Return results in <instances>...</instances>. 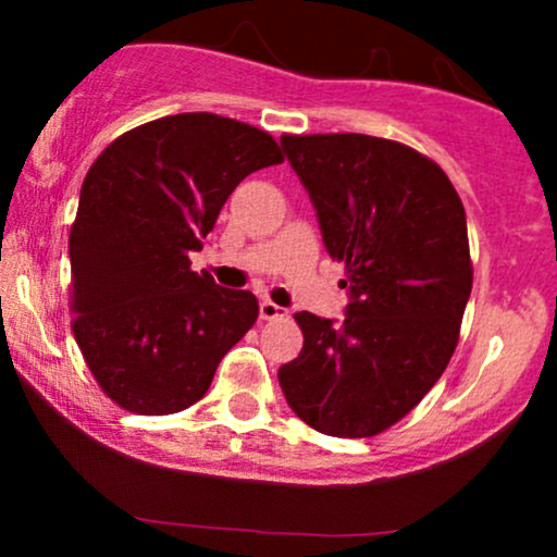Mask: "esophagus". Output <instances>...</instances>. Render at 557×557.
<instances>
[{
    "label": "esophagus",
    "mask_w": 557,
    "mask_h": 557,
    "mask_svg": "<svg viewBox=\"0 0 557 557\" xmlns=\"http://www.w3.org/2000/svg\"><path fill=\"white\" fill-rule=\"evenodd\" d=\"M258 312H261L263 320H280V318H285V314H288L285 307L274 305V301H269V299H261V305H258Z\"/></svg>",
    "instance_id": "34e87169"
}]
</instances>
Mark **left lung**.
<instances>
[{"instance_id": "8db88e82", "label": "left lung", "mask_w": 557, "mask_h": 557, "mask_svg": "<svg viewBox=\"0 0 557 557\" xmlns=\"http://www.w3.org/2000/svg\"><path fill=\"white\" fill-rule=\"evenodd\" d=\"M280 145L350 294L342 323L296 312L305 347L280 367V387L320 434L374 436L434 387L458 345L471 294L463 205L434 161L393 139L285 134Z\"/></svg>"}]
</instances>
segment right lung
Returning <instances> with one entry per match:
<instances>
[{
  "mask_svg": "<svg viewBox=\"0 0 557 557\" xmlns=\"http://www.w3.org/2000/svg\"><path fill=\"white\" fill-rule=\"evenodd\" d=\"M274 164L283 153L261 128L180 112L117 137L88 170L70 234L72 331L123 409H188L256 323V296L190 272L188 252L247 174Z\"/></svg>",
  "mask_w": 557,
  "mask_h": 557,
  "instance_id": "right-lung-1",
  "label": "right lung"
}]
</instances>
